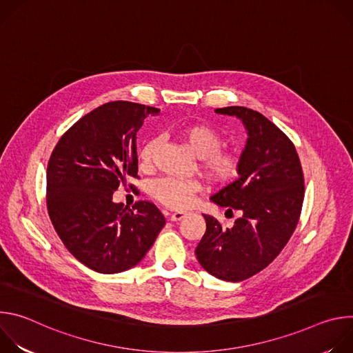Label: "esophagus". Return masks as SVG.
I'll list each match as a JSON object with an SVG mask.
<instances>
[{
  "label": "esophagus",
  "mask_w": 353,
  "mask_h": 353,
  "mask_svg": "<svg viewBox=\"0 0 353 353\" xmlns=\"http://www.w3.org/2000/svg\"><path fill=\"white\" fill-rule=\"evenodd\" d=\"M184 216H185L184 212H174V214L170 215V221H172V222H179V221H181Z\"/></svg>",
  "instance_id": "obj_1"
}]
</instances>
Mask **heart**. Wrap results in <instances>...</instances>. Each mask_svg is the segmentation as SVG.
Listing matches in <instances>:
<instances>
[{"label":"heart","mask_w":353,"mask_h":353,"mask_svg":"<svg viewBox=\"0 0 353 353\" xmlns=\"http://www.w3.org/2000/svg\"><path fill=\"white\" fill-rule=\"evenodd\" d=\"M179 138L191 152L201 159V166L205 174L218 183L230 181L239 170V157L230 150L221 149L222 135L205 124H191L179 130ZM159 148V139L152 138L143 143L138 154L139 166L149 169L154 165ZM199 191V184L194 180L177 177H163L157 180L150 192L163 205L174 210L185 208L191 204L192 195Z\"/></svg>","instance_id":"heart-1"}]
</instances>
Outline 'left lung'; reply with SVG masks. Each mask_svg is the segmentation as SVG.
Here are the masks:
<instances>
[{
  "label": "left lung",
  "instance_id": "obj_1",
  "mask_svg": "<svg viewBox=\"0 0 353 353\" xmlns=\"http://www.w3.org/2000/svg\"><path fill=\"white\" fill-rule=\"evenodd\" d=\"M215 113L239 119L247 131L239 179L211 196L240 216L232 228H222L203 214L207 230L195 256L211 275L240 282L270 265L286 245L303 205L305 179L293 143L261 113L241 106Z\"/></svg>",
  "mask_w": 353,
  "mask_h": 353
}]
</instances>
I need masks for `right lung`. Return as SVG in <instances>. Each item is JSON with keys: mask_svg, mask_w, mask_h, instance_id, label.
Segmentation results:
<instances>
[{"mask_svg": "<svg viewBox=\"0 0 353 353\" xmlns=\"http://www.w3.org/2000/svg\"><path fill=\"white\" fill-rule=\"evenodd\" d=\"M158 109L110 102L77 121L59 141L47 166V208L70 253L100 274H119L142 261L165 226L148 201L132 210L113 192L137 177V132Z\"/></svg>", "mask_w": 353, "mask_h": 353, "instance_id": "right-lung-1", "label": "right lung"}]
</instances>
